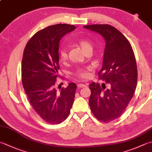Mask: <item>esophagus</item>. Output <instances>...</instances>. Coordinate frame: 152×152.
Returning <instances> with one entry per match:
<instances>
[{
    "instance_id": "esophagus-1",
    "label": "esophagus",
    "mask_w": 152,
    "mask_h": 152,
    "mask_svg": "<svg viewBox=\"0 0 152 152\" xmlns=\"http://www.w3.org/2000/svg\"><path fill=\"white\" fill-rule=\"evenodd\" d=\"M77 87H78L79 88H83V87H86V85L83 84V83H79V84H78V85H77Z\"/></svg>"
}]
</instances>
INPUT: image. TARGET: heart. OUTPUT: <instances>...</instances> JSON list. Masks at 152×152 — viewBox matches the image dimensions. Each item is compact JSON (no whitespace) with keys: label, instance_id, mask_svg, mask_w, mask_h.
I'll list each match as a JSON object with an SVG mask.
<instances>
[{"label":"heart","instance_id":"heart-1","mask_svg":"<svg viewBox=\"0 0 152 152\" xmlns=\"http://www.w3.org/2000/svg\"><path fill=\"white\" fill-rule=\"evenodd\" d=\"M76 43L81 48V49L83 51L84 53L86 51L93 49L92 44H91V42L87 38H79L76 41ZM59 56L60 59L61 60L66 59L67 58V53L66 50H65V48H61V49L59 50ZM76 75L79 77L85 78V77H87V71L84 69H80L78 71H77Z\"/></svg>","mask_w":152,"mask_h":152}]
</instances>
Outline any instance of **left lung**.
Returning a JSON list of instances; mask_svg holds the SVG:
<instances>
[{
    "instance_id": "obj_1",
    "label": "left lung",
    "mask_w": 152,
    "mask_h": 152,
    "mask_svg": "<svg viewBox=\"0 0 152 152\" xmlns=\"http://www.w3.org/2000/svg\"><path fill=\"white\" fill-rule=\"evenodd\" d=\"M104 38L106 45L102 67L99 77L108 84L101 87L93 82L89 106L100 121L108 122L121 116L135 92L138 70L135 56L130 42L123 34L108 24L83 26Z\"/></svg>"
}]
</instances>
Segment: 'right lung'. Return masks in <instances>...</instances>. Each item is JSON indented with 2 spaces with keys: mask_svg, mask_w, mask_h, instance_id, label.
<instances>
[{
  "mask_svg": "<svg viewBox=\"0 0 152 152\" xmlns=\"http://www.w3.org/2000/svg\"><path fill=\"white\" fill-rule=\"evenodd\" d=\"M75 26L59 24L36 32L26 45L22 61V81L28 101L48 123L57 124L67 118L77 85L71 83L58 91L59 42Z\"/></svg>",
  "mask_w": 152,
  "mask_h": 152,
  "instance_id": "1",
  "label": "right lung"
}]
</instances>
